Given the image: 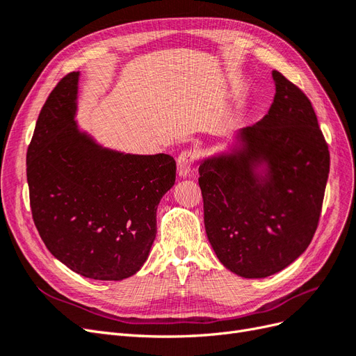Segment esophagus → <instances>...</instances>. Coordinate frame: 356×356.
<instances>
[{
	"instance_id": "1",
	"label": "esophagus",
	"mask_w": 356,
	"mask_h": 356,
	"mask_svg": "<svg viewBox=\"0 0 356 356\" xmlns=\"http://www.w3.org/2000/svg\"><path fill=\"white\" fill-rule=\"evenodd\" d=\"M195 160H196V153L193 152V149H184L177 160V165H178V174L179 177H187L190 174V170L195 165Z\"/></svg>"
}]
</instances>
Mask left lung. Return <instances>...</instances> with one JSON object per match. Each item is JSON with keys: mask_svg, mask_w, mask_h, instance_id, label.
I'll use <instances>...</instances> for the list:
<instances>
[{"mask_svg": "<svg viewBox=\"0 0 356 356\" xmlns=\"http://www.w3.org/2000/svg\"><path fill=\"white\" fill-rule=\"evenodd\" d=\"M270 110L239 132L241 148L199 168L204 230L218 260L242 277L281 272L314 239L330 152L307 96L273 71ZM265 166L257 175V167Z\"/></svg>", "mask_w": 356, "mask_h": 356, "instance_id": "8db88e82", "label": "left lung"}]
</instances>
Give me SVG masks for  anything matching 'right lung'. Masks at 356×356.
Here are the masks:
<instances>
[{
  "mask_svg": "<svg viewBox=\"0 0 356 356\" xmlns=\"http://www.w3.org/2000/svg\"><path fill=\"white\" fill-rule=\"evenodd\" d=\"M79 75L70 72L51 90L28 147L32 218L47 250L72 272L122 281L147 260L177 163L163 153L113 152L80 132Z\"/></svg>",
  "mask_w": 356,
  "mask_h": 356,
  "instance_id": "right-lung-1",
  "label": "right lung"
}]
</instances>
